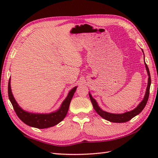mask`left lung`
<instances>
[{
    "label": "left lung",
    "instance_id": "left-lung-1",
    "mask_svg": "<svg viewBox=\"0 0 158 158\" xmlns=\"http://www.w3.org/2000/svg\"><path fill=\"white\" fill-rule=\"evenodd\" d=\"M142 52H143V50L142 49ZM144 54V53H143ZM144 60H145V56H144ZM145 68L147 72V75H148V83H147V87L146 89V92L145 96L141 102L139 103V105L137 106L135 109H133L130 111H127L124 113H110L109 112L105 111V110H102L100 109V107L98 105V103H97L96 100L93 98V97L92 96L91 94L89 92V98L91 100V102L92 103V105L94 106V109H95L96 113L98 114V115L102 117V118L105 119L109 121L110 122H114V123H124L126 122H128L131 119H132L133 117H135L137 115L142 111L143 109L145 108V105H147V100H148L149 98V89H150V85H151V77H150V73H149V70L148 66H147V64L145 63Z\"/></svg>",
    "mask_w": 158,
    "mask_h": 158
}]
</instances>
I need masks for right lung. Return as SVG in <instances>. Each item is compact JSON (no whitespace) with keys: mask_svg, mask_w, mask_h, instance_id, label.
Masks as SVG:
<instances>
[{"mask_svg":"<svg viewBox=\"0 0 158 158\" xmlns=\"http://www.w3.org/2000/svg\"><path fill=\"white\" fill-rule=\"evenodd\" d=\"M77 88V86L74 87L69 92L66 98L62 102L60 108L56 111L50 113H34L28 112L22 109L16 102L12 94L11 88V78L9 79L8 84V95L9 100L12 104L17 115L23 123L33 127L44 129L54 126L64 119L67 113H68L70 101H71Z\"/></svg>","mask_w":158,"mask_h":158,"instance_id":"right-lung-1","label":"right lung"}]
</instances>
